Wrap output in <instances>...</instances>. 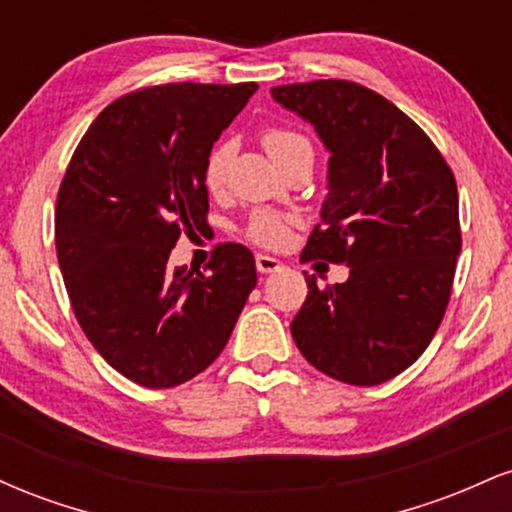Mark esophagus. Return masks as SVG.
Wrapping results in <instances>:
<instances>
[{
    "mask_svg": "<svg viewBox=\"0 0 512 512\" xmlns=\"http://www.w3.org/2000/svg\"><path fill=\"white\" fill-rule=\"evenodd\" d=\"M255 264H257V272L260 274H274L284 267V264L276 260V257H269V255H257Z\"/></svg>",
    "mask_w": 512,
    "mask_h": 512,
    "instance_id": "obj_1",
    "label": "esophagus"
}]
</instances>
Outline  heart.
I'll return each mask as SVG.
<instances>
[{
    "label": "heart",
    "mask_w": 512,
    "mask_h": 512,
    "mask_svg": "<svg viewBox=\"0 0 512 512\" xmlns=\"http://www.w3.org/2000/svg\"><path fill=\"white\" fill-rule=\"evenodd\" d=\"M262 144L279 166H284L286 161H291L298 151L313 149L303 134L293 132V129H284V127L264 129ZM231 158H233L231 142L216 144L214 149L209 151L207 161H204L202 182L211 195H219V192H223V187H226ZM245 236H248L252 243L262 245V248H279V245H284L286 238H289V219L281 214H274V211H255V214L248 219V226H245Z\"/></svg>",
    "instance_id": "heart-1"
}]
</instances>
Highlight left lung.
Listing matches in <instances>:
<instances>
[{
    "mask_svg": "<svg viewBox=\"0 0 512 512\" xmlns=\"http://www.w3.org/2000/svg\"><path fill=\"white\" fill-rule=\"evenodd\" d=\"M330 151L327 197L308 260L346 264L291 322L305 361L349 385H380L431 344L462 248L455 175L428 134L380 93L344 79L274 86Z\"/></svg>",
    "mask_w": 512,
    "mask_h": 512,
    "instance_id": "1",
    "label": "left lung"
}]
</instances>
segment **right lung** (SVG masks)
Here are the masks:
<instances>
[{
    "mask_svg": "<svg viewBox=\"0 0 512 512\" xmlns=\"http://www.w3.org/2000/svg\"><path fill=\"white\" fill-rule=\"evenodd\" d=\"M257 84H161L93 120L57 192L55 245L88 342L132 383L163 390L216 361L257 284L252 252L216 245L204 272L168 267L207 226L204 161Z\"/></svg>",
    "mask_w": 512,
    "mask_h": 512,
    "instance_id": "obj_1",
    "label": "right lung"
}]
</instances>
